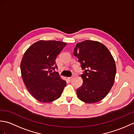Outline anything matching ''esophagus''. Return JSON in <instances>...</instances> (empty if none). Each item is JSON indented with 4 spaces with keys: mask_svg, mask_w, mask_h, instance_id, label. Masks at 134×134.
Instances as JSON below:
<instances>
[{
    "mask_svg": "<svg viewBox=\"0 0 134 134\" xmlns=\"http://www.w3.org/2000/svg\"><path fill=\"white\" fill-rule=\"evenodd\" d=\"M74 78V76H71V77H69V78H68V80H69V81H71V80H72V79Z\"/></svg>",
    "mask_w": 134,
    "mask_h": 134,
    "instance_id": "obj_1",
    "label": "esophagus"
}]
</instances>
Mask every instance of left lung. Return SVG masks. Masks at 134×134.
<instances>
[{"label":"left lung","mask_w":134,"mask_h":134,"mask_svg":"<svg viewBox=\"0 0 134 134\" xmlns=\"http://www.w3.org/2000/svg\"><path fill=\"white\" fill-rule=\"evenodd\" d=\"M74 55L85 70L83 83L76 90L78 97L86 103L102 100L115 82L116 67L112 54L101 42L85 40L76 44Z\"/></svg>","instance_id":"1"}]
</instances>
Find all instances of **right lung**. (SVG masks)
Masks as SVG:
<instances>
[{
	"label": "right lung",
	"mask_w": 134,
	"mask_h": 134,
	"mask_svg": "<svg viewBox=\"0 0 134 134\" xmlns=\"http://www.w3.org/2000/svg\"><path fill=\"white\" fill-rule=\"evenodd\" d=\"M59 41L40 40L25 52L21 62L22 79L27 90L41 102H50L60 97L66 81L54 71L57 56L66 45Z\"/></svg>",
	"instance_id": "add662e5"
}]
</instances>
